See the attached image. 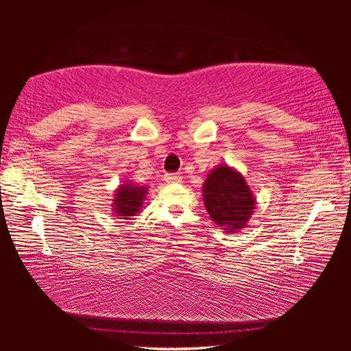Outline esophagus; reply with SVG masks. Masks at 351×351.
Segmentation results:
<instances>
[{"label": "esophagus", "instance_id": "obj_1", "mask_svg": "<svg viewBox=\"0 0 351 351\" xmlns=\"http://www.w3.org/2000/svg\"><path fill=\"white\" fill-rule=\"evenodd\" d=\"M164 180H165V182H169V184H178V182H181V181H182V178H181L180 175L169 173V175H165V176H164Z\"/></svg>", "mask_w": 351, "mask_h": 351}]
</instances>
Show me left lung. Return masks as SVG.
I'll return each mask as SVG.
<instances>
[{
	"label": "left lung",
	"instance_id": "1",
	"mask_svg": "<svg viewBox=\"0 0 351 351\" xmlns=\"http://www.w3.org/2000/svg\"><path fill=\"white\" fill-rule=\"evenodd\" d=\"M203 201L212 221L226 234L247 228L257 203L245 176L226 162L207 173L203 184Z\"/></svg>",
	"mask_w": 351,
	"mask_h": 351
}]
</instances>
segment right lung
Here are the masks:
<instances>
[{"label":"right lung","mask_w":351,"mask_h":351,"mask_svg":"<svg viewBox=\"0 0 351 351\" xmlns=\"http://www.w3.org/2000/svg\"><path fill=\"white\" fill-rule=\"evenodd\" d=\"M148 186L133 182L132 180L119 184L111 199V209L119 219L133 218L144 206Z\"/></svg>","instance_id":"right-lung-1"}]
</instances>
